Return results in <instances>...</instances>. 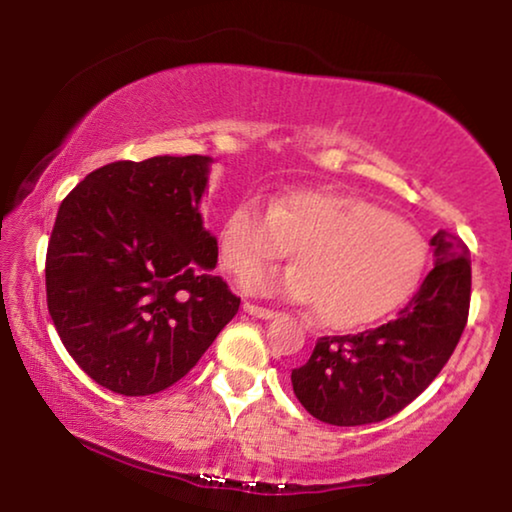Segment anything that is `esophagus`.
I'll return each mask as SVG.
<instances>
[{"label":"esophagus","mask_w":512,"mask_h":512,"mask_svg":"<svg viewBox=\"0 0 512 512\" xmlns=\"http://www.w3.org/2000/svg\"><path fill=\"white\" fill-rule=\"evenodd\" d=\"M244 312L251 314V317H258V319L277 317L275 310H268V307H261V305H254V303H244Z\"/></svg>","instance_id":"esophagus-1"}]
</instances>
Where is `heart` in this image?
<instances>
[{
  "instance_id": "b5f03b06",
  "label": "heart",
  "mask_w": 512,
  "mask_h": 512,
  "mask_svg": "<svg viewBox=\"0 0 512 512\" xmlns=\"http://www.w3.org/2000/svg\"><path fill=\"white\" fill-rule=\"evenodd\" d=\"M299 251L289 269L250 270ZM221 265L246 275L244 289L314 305L319 324L366 326L415 289L426 244L417 226L375 202L338 191H293L265 205L247 198L230 209L219 240Z\"/></svg>"
}]
</instances>
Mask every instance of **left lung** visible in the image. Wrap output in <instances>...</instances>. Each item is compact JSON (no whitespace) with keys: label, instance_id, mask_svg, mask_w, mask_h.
Here are the masks:
<instances>
[{"label":"left lung","instance_id":"1","mask_svg":"<svg viewBox=\"0 0 512 512\" xmlns=\"http://www.w3.org/2000/svg\"><path fill=\"white\" fill-rule=\"evenodd\" d=\"M436 265L410 303L387 324L326 335L305 366L293 368V394L319 422H382L415 401L450 361L468 321L471 258L459 235L431 237Z\"/></svg>","mask_w":512,"mask_h":512}]
</instances>
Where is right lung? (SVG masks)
<instances>
[{
	"label": "right lung",
	"mask_w": 512,
	"mask_h": 512,
	"mask_svg": "<svg viewBox=\"0 0 512 512\" xmlns=\"http://www.w3.org/2000/svg\"><path fill=\"white\" fill-rule=\"evenodd\" d=\"M209 165L118 160L90 172L55 216L48 312L69 356L114 394L172 387L240 310L212 272L219 247L202 226Z\"/></svg>",
	"instance_id": "right-lung-1"
}]
</instances>
